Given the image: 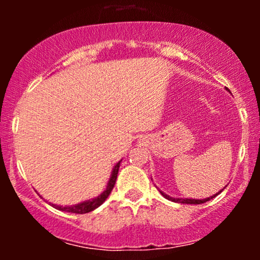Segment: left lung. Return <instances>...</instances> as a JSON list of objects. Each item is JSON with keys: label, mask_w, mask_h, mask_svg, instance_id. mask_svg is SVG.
Wrapping results in <instances>:
<instances>
[{"label": "left lung", "mask_w": 260, "mask_h": 260, "mask_svg": "<svg viewBox=\"0 0 260 260\" xmlns=\"http://www.w3.org/2000/svg\"><path fill=\"white\" fill-rule=\"evenodd\" d=\"M220 192H221V190H220ZM220 192H219V193H220ZM219 193H217V194H219ZM161 194L165 197V198L170 199V201L176 202V203H183V204H202V203H205V202L210 201L211 198H214V197L217 196V194H215V196L210 197V198H207V199H180V198H171V197L164 194L162 192H161Z\"/></svg>", "instance_id": "1"}]
</instances>
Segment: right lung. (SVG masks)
Segmentation results:
<instances>
[{"label": "right lung", "mask_w": 260, "mask_h": 260, "mask_svg": "<svg viewBox=\"0 0 260 260\" xmlns=\"http://www.w3.org/2000/svg\"><path fill=\"white\" fill-rule=\"evenodd\" d=\"M120 165H121V161H118V162L116 164L115 168H113L111 178H110L106 190L103 193V194L98 197V198L92 199V201H86L84 203H80V204L73 205V207H59V205H55V204H52V207L58 209V210L67 211V213H74V214H85V213H89V211H92L98 207H100V205L106 201V198L110 196V193H111L113 186H115L116 180H117V174H118V169H120Z\"/></svg>", "instance_id": "right-lung-1"}]
</instances>
